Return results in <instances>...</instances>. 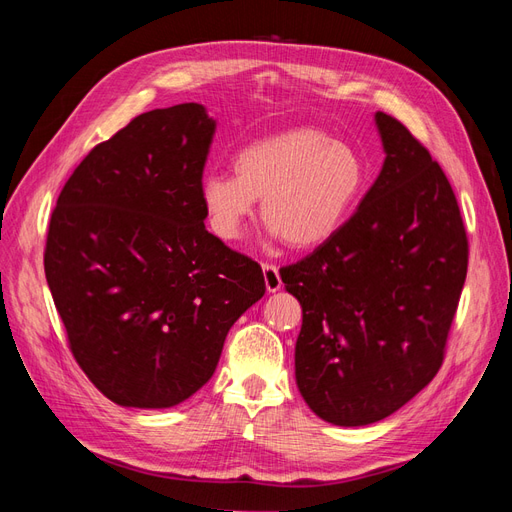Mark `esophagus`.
Wrapping results in <instances>:
<instances>
[{
	"mask_svg": "<svg viewBox=\"0 0 512 512\" xmlns=\"http://www.w3.org/2000/svg\"><path fill=\"white\" fill-rule=\"evenodd\" d=\"M262 273H265V284H267L269 292H275V290L282 288L280 269H277L275 265H271V262H265V265H262Z\"/></svg>",
	"mask_w": 512,
	"mask_h": 512,
	"instance_id": "esophagus-1",
	"label": "esophagus"
}]
</instances>
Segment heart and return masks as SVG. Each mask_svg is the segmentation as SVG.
I'll use <instances>...</instances> for the list:
<instances>
[{
    "label": "heart",
    "mask_w": 512,
    "mask_h": 512,
    "mask_svg": "<svg viewBox=\"0 0 512 512\" xmlns=\"http://www.w3.org/2000/svg\"><path fill=\"white\" fill-rule=\"evenodd\" d=\"M232 168L235 175L213 173L200 183L209 226L224 241L239 239L256 198H262V220L286 245H322L346 224L367 185L361 153L316 128L245 145Z\"/></svg>",
    "instance_id": "obj_1"
}]
</instances>
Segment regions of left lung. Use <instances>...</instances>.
Listing matches in <instances>:
<instances>
[{"label":"left lung","mask_w":512,"mask_h":512,"mask_svg":"<svg viewBox=\"0 0 512 512\" xmlns=\"http://www.w3.org/2000/svg\"><path fill=\"white\" fill-rule=\"evenodd\" d=\"M386 158L335 235L282 267L303 309L294 374L322 421H382L438 374L468 273L455 192L399 119L376 113Z\"/></svg>","instance_id":"obj_1"}]
</instances>
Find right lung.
Masks as SVG:
<instances>
[{"instance_id": "add662e5", "label": "right lung", "mask_w": 512, "mask_h": 512, "mask_svg": "<svg viewBox=\"0 0 512 512\" xmlns=\"http://www.w3.org/2000/svg\"><path fill=\"white\" fill-rule=\"evenodd\" d=\"M213 134L194 102L138 115L87 153L51 213L44 273L68 348L119 406L192 397L265 294L258 262L203 222Z\"/></svg>"}]
</instances>
